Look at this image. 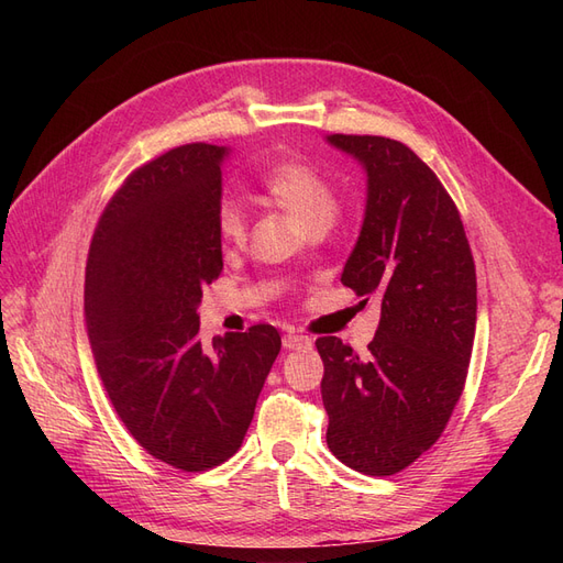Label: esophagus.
<instances>
[{
	"label": "esophagus",
	"mask_w": 563,
	"mask_h": 563,
	"mask_svg": "<svg viewBox=\"0 0 563 563\" xmlns=\"http://www.w3.org/2000/svg\"><path fill=\"white\" fill-rule=\"evenodd\" d=\"M282 343L286 350H305V347H312V338L298 335V333H286L282 338Z\"/></svg>",
	"instance_id": "34e87169"
}]
</instances>
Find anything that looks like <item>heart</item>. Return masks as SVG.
I'll list each match as a JSON object with an SVG mask.
<instances>
[{
	"instance_id": "obj_1",
	"label": "heart",
	"mask_w": 563,
	"mask_h": 563,
	"mask_svg": "<svg viewBox=\"0 0 563 563\" xmlns=\"http://www.w3.org/2000/svg\"><path fill=\"white\" fill-rule=\"evenodd\" d=\"M263 190L275 199L282 209L294 213L305 230L314 225H331L338 216V197L331 183L314 166L288 159L265 172ZM216 232L223 242L236 244L246 234V216L232 199H223L216 207Z\"/></svg>"
}]
</instances>
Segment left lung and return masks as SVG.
Here are the masks:
<instances>
[{"instance_id":"8db88e82","label":"left lung","mask_w":563,"mask_h":563,"mask_svg":"<svg viewBox=\"0 0 563 563\" xmlns=\"http://www.w3.org/2000/svg\"><path fill=\"white\" fill-rule=\"evenodd\" d=\"M329 143L366 168L364 225L340 282L366 300L380 296V323L364 356L317 338L327 444L347 467L389 476L434 446L463 395L474 258L451 195L411 147L345 133Z\"/></svg>"}]
</instances>
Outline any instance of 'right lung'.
Returning a JSON list of instances; mask_svg holds the SVG:
<instances>
[{
    "mask_svg": "<svg viewBox=\"0 0 563 563\" xmlns=\"http://www.w3.org/2000/svg\"><path fill=\"white\" fill-rule=\"evenodd\" d=\"M225 155L190 143L135 168L98 220L84 284L89 343L119 420L183 472L240 451L282 350L269 323L211 345L199 338L201 286L223 272L213 218Z\"/></svg>",
    "mask_w": 563,
    "mask_h": 563,
    "instance_id": "add662e5",
    "label": "right lung"
}]
</instances>
